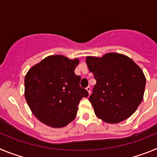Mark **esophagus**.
Masks as SVG:
<instances>
[{"label": "esophagus", "mask_w": 157, "mask_h": 157, "mask_svg": "<svg viewBox=\"0 0 157 157\" xmlns=\"http://www.w3.org/2000/svg\"><path fill=\"white\" fill-rule=\"evenodd\" d=\"M86 90L87 92H88L89 94H90V93H91V88H90V86L86 87Z\"/></svg>", "instance_id": "esophagus-1"}]
</instances>
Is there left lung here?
<instances>
[{"mask_svg": "<svg viewBox=\"0 0 157 157\" xmlns=\"http://www.w3.org/2000/svg\"><path fill=\"white\" fill-rule=\"evenodd\" d=\"M86 61L97 81L89 98L96 116L109 123L127 120L143 99V71L128 56L115 52L87 56Z\"/></svg>", "mask_w": 157, "mask_h": 157, "instance_id": "obj_1", "label": "left lung"}]
</instances>
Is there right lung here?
Segmentation results:
<instances>
[{
    "label": "right lung",
    "mask_w": 157,
    "mask_h": 157,
    "mask_svg": "<svg viewBox=\"0 0 157 157\" xmlns=\"http://www.w3.org/2000/svg\"><path fill=\"white\" fill-rule=\"evenodd\" d=\"M78 59L53 55L33 66L25 76V98L41 123L59 128L75 119L78 105L89 96L75 74Z\"/></svg>",
    "instance_id": "obj_1"
}]
</instances>
